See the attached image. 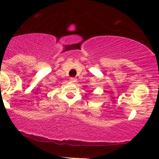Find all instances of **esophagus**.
Returning a JSON list of instances; mask_svg holds the SVG:
<instances>
[{
    "label": "esophagus",
    "mask_w": 159,
    "mask_h": 159,
    "mask_svg": "<svg viewBox=\"0 0 159 159\" xmlns=\"http://www.w3.org/2000/svg\"><path fill=\"white\" fill-rule=\"evenodd\" d=\"M72 83H75L76 81H77V79H76L75 78H70V80H69Z\"/></svg>",
    "instance_id": "esophagus-1"
}]
</instances>
